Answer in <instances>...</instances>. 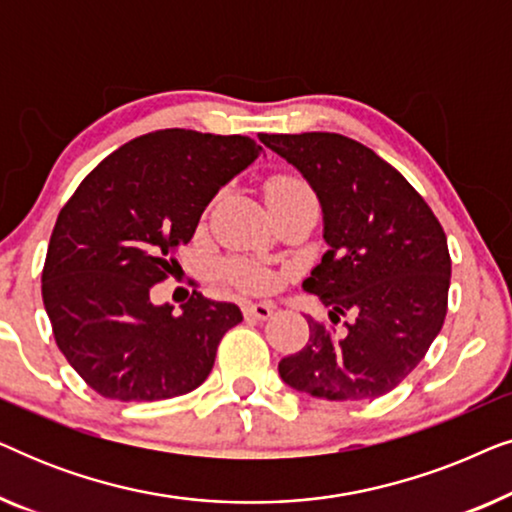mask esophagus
I'll return each instance as SVG.
<instances>
[{
  "label": "esophagus",
  "instance_id": "esophagus-1",
  "mask_svg": "<svg viewBox=\"0 0 512 512\" xmlns=\"http://www.w3.org/2000/svg\"><path fill=\"white\" fill-rule=\"evenodd\" d=\"M272 305H265V303H247L242 307V314L244 319H256V321H265L272 317Z\"/></svg>",
  "mask_w": 512,
  "mask_h": 512
}]
</instances>
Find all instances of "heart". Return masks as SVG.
<instances>
[{
    "label": "heart",
    "instance_id": "heart-1",
    "mask_svg": "<svg viewBox=\"0 0 512 512\" xmlns=\"http://www.w3.org/2000/svg\"><path fill=\"white\" fill-rule=\"evenodd\" d=\"M265 195H268L270 205L293 198H305V195H314L312 188L305 184L300 177L293 174H275L265 184ZM223 275L230 284H235L237 289L249 291V293H268L275 289V275L263 265L249 263V261H228L223 263Z\"/></svg>",
    "mask_w": 512,
    "mask_h": 512
}]
</instances>
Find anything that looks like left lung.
Returning <instances> with one entry per match:
<instances>
[{
	"label": "left lung",
	"mask_w": 512,
	"mask_h": 512,
	"mask_svg": "<svg viewBox=\"0 0 512 512\" xmlns=\"http://www.w3.org/2000/svg\"><path fill=\"white\" fill-rule=\"evenodd\" d=\"M319 195L328 251L303 289L326 321L307 317L310 340L279 361L293 389L326 401H366L396 389L443 328L450 249L438 216L373 149L338 132L261 135ZM352 313L346 331L334 326Z\"/></svg>",
	"instance_id": "left-lung-1"
}]
</instances>
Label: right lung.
Instances as JSON below:
<instances>
[{"label": "right lung", "mask_w": 512, "mask_h": 512, "mask_svg": "<svg viewBox=\"0 0 512 512\" xmlns=\"http://www.w3.org/2000/svg\"><path fill=\"white\" fill-rule=\"evenodd\" d=\"M244 135L156 130L109 153L60 209L41 296L53 338L90 389L165 401L198 389L240 307L193 291L181 314L153 305L219 188L261 156Z\"/></svg>", "instance_id": "add662e5"}]
</instances>
